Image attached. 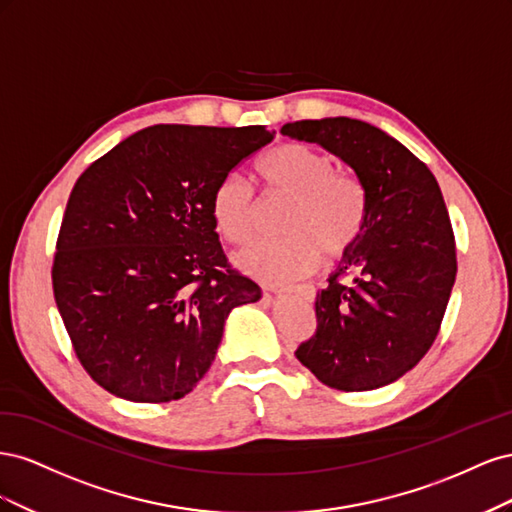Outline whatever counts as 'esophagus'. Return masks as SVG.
I'll return each instance as SVG.
<instances>
[{
	"label": "esophagus",
	"instance_id": "1",
	"mask_svg": "<svg viewBox=\"0 0 512 512\" xmlns=\"http://www.w3.org/2000/svg\"><path fill=\"white\" fill-rule=\"evenodd\" d=\"M275 292L277 294H299L301 299H305V301H314V297H316V290H314V286H309V284H303V286H284V288H275Z\"/></svg>",
	"mask_w": 512,
	"mask_h": 512
}]
</instances>
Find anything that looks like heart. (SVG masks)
<instances>
[{
    "mask_svg": "<svg viewBox=\"0 0 512 512\" xmlns=\"http://www.w3.org/2000/svg\"><path fill=\"white\" fill-rule=\"evenodd\" d=\"M258 175L269 192L292 198L284 237L262 239L235 256L237 267L262 282H288L312 273L322 252L335 260L361 239L367 220V196L354 177L335 170V160L320 149L288 143L271 149L258 162ZM215 230L243 245L254 232L256 198L250 181L226 175L213 190Z\"/></svg>",
    "mask_w": 512,
    "mask_h": 512,
    "instance_id": "heart-1",
    "label": "heart"
}]
</instances>
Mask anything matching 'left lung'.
Masks as SVG:
<instances>
[{
	"label": "left lung",
	"mask_w": 512,
	"mask_h": 512,
	"mask_svg": "<svg viewBox=\"0 0 512 512\" xmlns=\"http://www.w3.org/2000/svg\"><path fill=\"white\" fill-rule=\"evenodd\" d=\"M282 134L344 160L367 196L363 235L316 294V335L294 354L331 389H380L431 348L455 284L440 185L410 149L359 119L294 121Z\"/></svg>",
	"instance_id": "1"
}]
</instances>
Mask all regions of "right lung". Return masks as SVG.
<instances>
[{
    "label": "right lung",
    "mask_w": 512,
    "mask_h": 512,
    "mask_svg": "<svg viewBox=\"0 0 512 512\" xmlns=\"http://www.w3.org/2000/svg\"><path fill=\"white\" fill-rule=\"evenodd\" d=\"M273 136L265 126L160 123L74 183L53 292L76 356L108 393L136 404L188 395L215 359L228 314L262 297L228 265L211 198Z\"/></svg>",
    "instance_id": "right-lung-1"
}]
</instances>
